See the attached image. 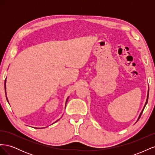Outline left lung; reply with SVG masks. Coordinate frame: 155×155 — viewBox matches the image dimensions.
<instances>
[{
    "mask_svg": "<svg viewBox=\"0 0 155 155\" xmlns=\"http://www.w3.org/2000/svg\"><path fill=\"white\" fill-rule=\"evenodd\" d=\"M148 97H149V91H148V94H147V100H146V102H145V105H144V107H143V109H142V112H141V113H140V116H139V117H138V120L140 119V116H141V115H142V112H143V110H144V108H145V105H146V104H147V101H148ZM137 120V121H138Z\"/></svg>",
    "mask_w": 155,
    "mask_h": 155,
    "instance_id": "left-lung-1",
    "label": "left lung"
}]
</instances>
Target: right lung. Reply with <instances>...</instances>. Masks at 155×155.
<instances>
[{
  "mask_svg": "<svg viewBox=\"0 0 155 155\" xmlns=\"http://www.w3.org/2000/svg\"><path fill=\"white\" fill-rule=\"evenodd\" d=\"M5 83H6V80H5ZM5 89H6V83H5ZM6 99H7V101H8V98H7V97H6ZM68 97L67 98V101H66V104H67V101H68ZM65 107H66V106H65ZM58 120H57L56 121H58Z\"/></svg>",
  "mask_w": 155,
  "mask_h": 155,
  "instance_id": "1",
  "label": "right lung"
}]
</instances>
